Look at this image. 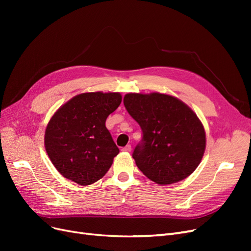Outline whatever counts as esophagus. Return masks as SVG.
<instances>
[{
  "label": "esophagus",
  "instance_id": "esophagus-1",
  "mask_svg": "<svg viewBox=\"0 0 251 251\" xmlns=\"http://www.w3.org/2000/svg\"><path fill=\"white\" fill-rule=\"evenodd\" d=\"M131 150H132L131 144H127V146H126L125 148H123V150H121V151H131Z\"/></svg>",
  "mask_w": 251,
  "mask_h": 251
}]
</instances>
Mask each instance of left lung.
Here are the masks:
<instances>
[{
  "instance_id": "obj_1",
  "label": "left lung",
  "mask_w": 251,
  "mask_h": 251,
  "mask_svg": "<svg viewBox=\"0 0 251 251\" xmlns=\"http://www.w3.org/2000/svg\"><path fill=\"white\" fill-rule=\"evenodd\" d=\"M124 104L142 130L133 151L143 175L160 185L176 183L198 168L206 147L204 126L178 98L161 93H127Z\"/></svg>"
}]
</instances>
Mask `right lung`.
<instances>
[{"instance_id": "right-lung-1", "label": "right lung", "mask_w": 251, "mask_h": 251, "mask_svg": "<svg viewBox=\"0 0 251 251\" xmlns=\"http://www.w3.org/2000/svg\"><path fill=\"white\" fill-rule=\"evenodd\" d=\"M120 102L117 92L82 93L54 113L45 132V149L62 176L85 186L107 174L119 149L105 120Z\"/></svg>"}]
</instances>
